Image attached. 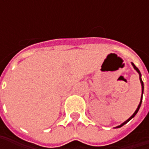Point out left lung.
I'll use <instances>...</instances> for the list:
<instances>
[{
    "mask_svg": "<svg viewBox=\"0 0 149 149\" xmlns=\"http://www.w3.org/2000/svg\"><path fill=\"white\" fill-rule=\"evenodd\" d=\"M131 64H132V65H133V67H134V69L135 70L138 72V73H139V79H140L141 86H142V96H141L140 103H139V106H138L137 109H136L134 113H133V115H132L131 117L129 118H128V119H127L126 121H124L123 123H121L120 125H118V126H117V127H115L114 129H118V128H120V127H122V126H123V125H124L125 123H128L129 120H131V119H132V118H133L134 117L135 115L137 114V113L139 112V108H140V106H141V104H142V100H143V89H144V87H143V80H142V78H141V76H142V75H141V73H140V71H139V69H138V68H137V67L134 65V63H131Z\"/></svg>",
    "mask_w": 149,
    "mask_h": 149,
    "instance_id": "1",
    "label": "left lung"
}]
</instances>
